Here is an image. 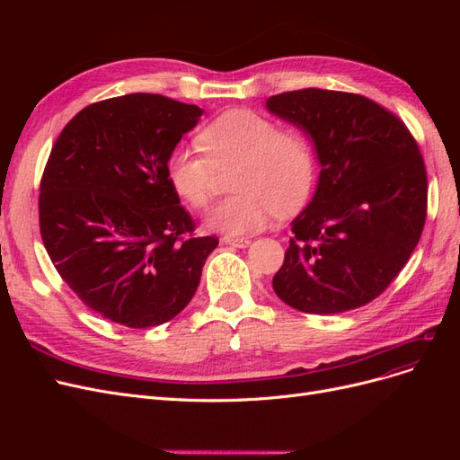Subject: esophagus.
Segmentation results:
<instances>
[{"mask_svg": "<svg viewBox=\"0 0 460 460\" xmlns=\"http://www.w3.org/2000/svg\"><path fill=\"white\" fill-rule=\"evenodd\" d=\"M222 242L228 243V245H234V247H247L249 243H252V238H240V235H225L222 238Z\"/></svg>", "mask_w": 460, "mask_h": 460, "instance_id": "34e87169", "label": "esophagus"}]
</instances>
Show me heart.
I'll use <instances>...</instances> for the list:
<instances>
[{"instance_id": "b5f03b06", "label": "heart", "mask_w": 460, "mask_h": 460, "mask_svg": "<svg viewBox=\"0 0 460 460\" xmlns=\"http://www.w3.org/2000/svg\"><path fill=\"white\" fill-rule=\"evenodd\" d=\"M199 153L178 147L166 161L172 190L186 203L203 208L213 199L215 171L235 164L232 198L207 215V226L228 235L257 232L274 213L289 215L307 201L313 186V151L299 132L247 109H232L199 132Z\"/></svg>"}]
</instances>
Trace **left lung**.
<instances>
[{
  "mask_svg": "<svg viewBox=\"0 0 460 460\" xmlns=\"http://www.w3.org/2000/svg\"><path fill=\"white\" fill-rule=\"evenodd\" d=\"M267 111L313 142L320 174L272 278L276 296L311 314L370 303L405 267L426 220V169L414 137L365 95L307 88Z\"/></svg>",
  "mask_w": 460,
  "mask_h": 460,
  "instance_id": "8db88e82",
  "label": "left lung"
}]
</instances>
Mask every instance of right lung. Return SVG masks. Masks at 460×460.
Wrapping results in <instances>:
<instances>
[{
    "instance_id": "obj_1",
    "label": "right lung",
    "mask_w": 460,
    "mask_h": 460,
    "mask_svg": "<svg viewBox=\"0 0 460 460\" xmlns=\"http://www.w3.org/2000/svg\"><path fill=\"white\" fill-rule=\"evenodd\" d=\"M198 105L157 93L92 103L55 142L40 186L46 252L92 311L128 328L169 323L191 301L213 235L193 222L166 161L196 128Z\"/></svg>"
}]
</instances>
